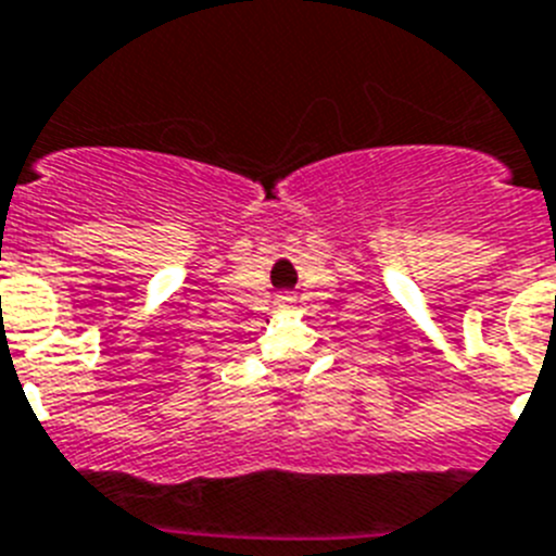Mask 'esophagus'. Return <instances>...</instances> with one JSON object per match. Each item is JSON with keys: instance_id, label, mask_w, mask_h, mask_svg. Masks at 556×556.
Wrapping results in <instances>:
<instances>
[{"instance_id": "obj_1", "label": "esophagus", "mask_w": 556, "mask_h": 556, "mask_svg": "<svg viewBox=\"0 0 556 556\" xmlns=\"http://www.w3.org/2000/svg\"><path fill=\"white\" fill-rule=\"evenodd\" d=\"M277 305H279V307H288V305H293V299H291V296H279V299H277Z\"/></svg>"}]
</instances>
